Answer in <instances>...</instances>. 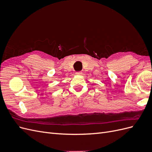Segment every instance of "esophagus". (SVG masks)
<instances>
[{
    "mask_svg": "<svg viewBox=\"0 0 152 152\" xmlns=\"http://www.w3.org/2000/svg\"><path fill=\"white\" fill-rule=\"evenodd\" d=\"M82 73L81 72H76L75 74L77 75H82Z\"/></svg>",
    "mask_w": 152,
    "mask_h": 152,
    "instance_id": "34e87169",
    "label": "esophagus"
}]
</instances>
